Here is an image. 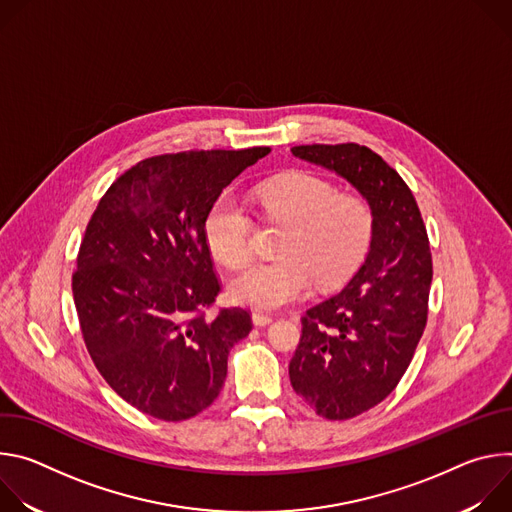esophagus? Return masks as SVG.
<instances>
[{
	"label": "esophagus",
	"mask_w": 512,
	"mask_h": 512,
	"mask_svg": "<svg viewBox=\"0 0 512 512\" xmlns=\"http://www.w3.org/2000/svg\"><path fill=\"white\" fill-rule=\"evenodd\" d=\"M271 322H273V316H269V314H261V312L253 314V324L255 326H267Z\"/></svg>",
	"instance_id": "esophagus-1"
}]
</instances>
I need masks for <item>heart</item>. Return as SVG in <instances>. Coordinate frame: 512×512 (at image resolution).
<instances>
[{"instance_id": "b5f03b06", "label": "heart", "mask_w": 512, "mask_h": 512, "mask_svg": "<svg viewBox=\"0 0 512 512\" xmlns=\"http://www.w3.org/2000/svg\"><path fill=\"white\" fill-rule=\"evenodd\" d=\"M269 221L285 225L277 243L281 257L247 265L229 281L237 304L277 310L302 298L312 287L344 283L367 259L377 214L367 196L338 192L312 174L269 180L255 188ZM253 218L231 192L218 196L204 216V241L221 263L237 267L251 257Z\"/></svg>"}]
</instances>
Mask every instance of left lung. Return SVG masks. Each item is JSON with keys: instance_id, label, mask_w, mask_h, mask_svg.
Masks as SVG:
<instances>
[{"instance_id": "8db88e82", "label": "left lung", "mask_w": 512, "mask_h": 512, "mask_svg": "<svg viewBox=\"0 0 512 512\" xmlns=\"http://www.w3.org/2000/svg\"><path fill=\"white\" fill-rule=\"evenodd\" d=\"M291 154L346 178L377 214L371 251L348 285L312 306L289 362L294 391L326 419H350L387 399L427 324L429 239L405 180L367 145L312 143Z\"/></svg>"}]
</instances>
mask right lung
<instances>
[{"instance_id": "1", "label": "right lung", "mask_w": 512, "mask_h": 512, "mask_svg": "<svg viewBox=\"0 0 512 512\" xmlns=\"http://www.w3.org/2000/svg\"><path fill=\"white\" fill-rule=\"evenodd\" d=\"M269 152L154 156L123 172L99 200L72 296L97 371L137 411L184 421L221 393L229 350L253 322L243 308L206 314L221 281L204 216L223 188Z\"/></svg>"}]
</instances>
